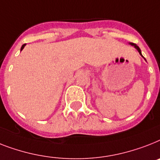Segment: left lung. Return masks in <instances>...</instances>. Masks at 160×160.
I'll return each instance as SVG.
<instances>
[{
    "mask_svg": "<svg viewBox=\"0 0 160 160\" xmlns=\"http://www.w3.org/2000/svg\"><path fill=\"white\" fill-rule=\"evenodd\" d=\"M130 44H131V45H132V46H134V47H135V48L137 49V51H138V52H139V53H140V54H141V55L142 56V54H141V49H140V48H139V47L137 46V45H136V44L132 43V42H130ZM142 57H143V56H142ZM143 58H144V57H143Z\"/></svg>",
    "mask_w": 160,
    "mask_h": 160,
    "instance_id": "8db88e82",
    "label": "left lung"
}]
</instances>
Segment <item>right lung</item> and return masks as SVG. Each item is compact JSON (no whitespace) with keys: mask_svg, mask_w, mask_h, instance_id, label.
<instances>
[{"mask_svg":"<svg viewBox=\"0 0 160 160\" xmlns=\"http://www.w3.org/2000/svg\"><path fill=\"white\" fill-rule=\"evenodd\" d=\"M26 44H24V45H22V47H21V49H20V50H23V49H24V46H25Z\"/></svg>","mask_w":160,"mask_h":160,"instance_id":"obj_1","label":"right lung"}]
</instances>
